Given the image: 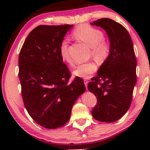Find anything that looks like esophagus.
I'll use <instances>...</instances> for the list:
<instances>
[{
    "mask_svg": "<svg viewBox=\"0 0 150 150\" xmlns=\"http://www.w3.org/2000/svg\"><path fill=\"white\" fill-rule=\"evenodd\" d=\"M88 81L86 80V79H84V83H85V87L87 88V85H88Z\"/></svg>",
    "mask_w": 150,
    "mask_h": 150,
    "instance_id": "1",
    "label": "esophagus"
}]
</instances>
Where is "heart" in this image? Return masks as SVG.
Here are the masks:
<instances>
[{
  "label": "heart",
  "instance_id": "heart-1",
  "mask_svg": "<svg viewBox=\"0 0 150 150\" xmlns=\"http://www.w3.org/2000/svg\"><path fill=\"white\" fill-rule=\"evenodd\" d=\"M72 37L76 40L85 42L91 46V55L98 63H105L110 57L111 47L105 40V35L101 30L88 24H80L73 30ZM59 54L62 59L68 64L73 66L74 62L71 57L69 51V42L63 40L59 46ZM97 70V65L94 62L82 63L73 71L77 77L87 79Z\"/></svg>",
  "mask_w": 150,
  "mask_h": 150
}]
</instances>
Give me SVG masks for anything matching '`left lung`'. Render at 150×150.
I'll return each instance as SVG.
<instances>
[{
    "label": "left lung",
    "instance_id": "obj_1",
    "mask_svg": "<svg viewBox=\"0 0 150 150\" xmlns=\"http://www.w3.org/2000/svg\"><path fill=\"white\" fill-rule=\"evenodd\" d=\"M92 25L105 30L110 40L111 53L100 66L98 75L88 83L90 92L97 98L91 111L93 118L103 122H113L130 108L136 83V57L128 32L110 18H100Z\"/></svg>",
    "mask_w": 150,
    "mask_h": 150
}]
</instances>
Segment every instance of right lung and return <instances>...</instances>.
Wrapping results in <instances>:
<instances>
[{
    "label": "right lung",
    "instance_id": "obj_1",
    "mask_svg": "<svg viewBox=\"0 0 150 150\" xmlns=\"http://www.w3.org/2000/svg\"><path fill=\"white\" fill-rule=\"evenodd\" d=\"M73 25H40L28 35L18 57L24 105L32 118L48 129L69 120L77 98L85 91L82 79L68 84L71 73L59 54L64 35Z\"/></svg>",
    "mask_w": 150,
    "mask_h": 150
}]
</instances>
